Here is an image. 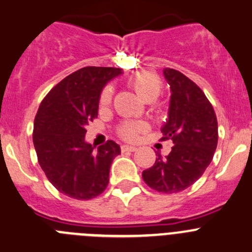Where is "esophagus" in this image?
Returning <instances> with one entry per match:
<instances>
[{"instance_id":"1","label":"esophagus","mask_w":252,"mask_h":252,"mask_svg":"<svg viewBox=\"0 0 252 252\" xmlns=\"http://www.w3.org/2000/svg\"><path fill=\"white\" fill-rule=\"evenodd\" d=\"M137 147H133V145H122V152H135Z\"/></svg>"}]
</instances>
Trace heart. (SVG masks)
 Listing matches in <instances>:
<instances>
[{
  "label": "heart",
  "mask_w": 252,
  "mask_h": 252,
  "mask_svg": "<svg viewBox=\"0 0 252 252\" xmlns=\"http://www.w3.org/2000/svg\"><path fill=\"white\" fill-rule=\"evenodd\" d=\"M128 83L137 94L145 102H152L158 98L160 94L163 83L155 73L149 70H139L131 74L128 78ZM112 102V89L105 87L99 95V105L102 108L108 107ZM147 129V124L142 121H123L117 128V133L119 137L126 142H133L139 137V134Z\"/></svg>",
  "instance_id": "b5f03b06"
}]
</instances>
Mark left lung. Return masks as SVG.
Masks as SVG:
<instances>
[{"mask_svg": "<svg viewBox=\"0 0 252 252\" xmlns=\"http://www.w3.org/2000/svg\"><path fill=\"white\" fill-rule=\"evenodd\" d=\"M171 89L169 119L161 140H173L171 152L143 171L145 184L165 194L191 187L211 163L218 145V119L204 92L179 70L165 68Z\"/></svg>", "mask_w": 252, "mask_h": 252, "instance_id": "obj_1", "label": "left lung"}]
</instances>
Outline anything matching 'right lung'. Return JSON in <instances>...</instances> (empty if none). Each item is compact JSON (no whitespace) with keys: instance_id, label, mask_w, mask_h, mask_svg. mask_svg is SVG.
Segmentation results:
<instances>
[{"instance_id":"obj_1","label":"right lung","mask_w":252,"mask_h":252,"mask_svg":"<svg viewBox=\"0 0 252 252\" xmlns=\"http://www.w3.org/2000/svg\"><path fill=\"white\" fill-rule=\"evenodd\" d=\"M121 68L84 67L48 92L34 118L33 145L47 179L60 192L77 200L102 194L113 159L121 147L108 140L95 152L84 142L87 126L98 117L103 87Z\"/></svg>"}]
</instances>
